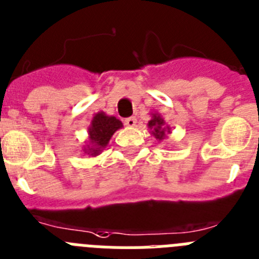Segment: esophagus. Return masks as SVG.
Returning <instances> with one entry per match:
<instances>
[{"label":"esophagus","instance_id":"esophagus-1","mask_svg":"<svg viewBox=\"0 0 259 259\" xmlns=\"http://www.w3.org/2000/svg\"><path fill=\"white\" fill-rule=\"evenodd\" d=\"M136 123H137L136 117H129V118H126V120H125V125H126V126H129V127L136 126Z\"/></svg>","mask_w":259,"mask_h":259}]
</instances>
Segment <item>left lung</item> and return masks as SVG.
Instances as JSON below:
<instances>
[{"mask_svg":"<svg viewBox=\"0 0 259 259\" xmlns=\"http://www.w3.org/2000/svg\"><path fill=\"white\" fill-rule=\"evenodd\" d=\"M147 126L148 129H150V133H151L152 136H154L159 142H161L163 139H165V137H167L168 134H170V132H172L169 125L165 123L163 116L159 113H151V120L148 121Z\"/></svg>","mask_w":259,"mask_h":259,"instance_id":"left-lung-1","label":"left lung"}]
</instances>
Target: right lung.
<instances>
[{
    "mask_svg": "<svg viewBox=\"0 0 259 259\" xmlns=\"http://www.w3.org/2000/svg\"><path fill=\"white\" fill-rule=\"evenodd\" d=\"M123 125L118 118L114 116H108L104 112H98L92 117L89 126V138L86 145L83 146V154L98 156L103 152L111 141L112 136Z\"/></svg>",
    "mask_w": 259,
    "mask_h": 259,
    "instance_id": "right-lung-1",
    "label": "right lung"
}]
</instances>
